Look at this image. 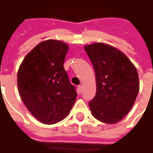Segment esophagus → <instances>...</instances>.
Instances as JSON below:
<instances>
[{
    "mask_svg": "<svg viewBox=\"0 0 153 153\" xmlns=\"http://www.w3.org/2000/svg\"><path fill=\"white\" fill-rule=\"evenodd\" d=\"M82 91H83V88L81 85H79L77 87V93H82Z\"/></svg>",
    "mask_w": 153,
    "mask_h": 153,
    "instance_id": "1",
    "label": "esophagus"
}]
</instances>
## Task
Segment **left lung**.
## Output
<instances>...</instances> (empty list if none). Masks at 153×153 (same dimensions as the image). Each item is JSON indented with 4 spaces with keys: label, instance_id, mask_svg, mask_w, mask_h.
<instances>
[{
    "label": "left lung",
    "instance_id": "1",
    "mask_svg": "<svg viewBox=\"0 0 153 153\" xmlns=\"http://www.w3.org/2000/svg\"><path fill=\"white\" fill-rule=\"evenodd\" d=\"M96 73L97 93L89 101L96 119L106 124L120 121L134 105L139 77L133 64L120 51L104 43L85 46Z\"/></svg>",
    "mask_w": 153,
    "mask_h": 153
}]
</instances>
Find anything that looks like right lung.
Instances as JSON below:
<instances>
[{
	"instance_id": "1",
	"label": "right lung",
	"mask_w": 153,
	"mask_h": 153,
	"mask_svg": "<svg viewBox=\"0 0 153 153\" xmlns=\"http://www.w3.org/2000/svg\"><path fill=\"white\" fill-rule=\"evenodd\" d=\"M68 46L48 40L35 47L22 61L17 73L21 100L34 117L46 125L62 120L76 98L64 61Z\"/></svg>"
}]
</instances>
